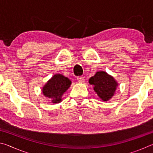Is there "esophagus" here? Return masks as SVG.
Here are the masks:
<instances>
[{
  "label": "esophagus",
  "mask_w": 153,
  "mask_h": 153,
  "mask_svg": "<svg viewBox=\"0 0 153 153\" xmlns=\"http://www.w3.org/2000/svg\"><path fill=\"white\" fill-rule=\"evenodd\" d=\"M77 82H78L79 83H83L84 82V77H77Z\"/></svg>",
  "instance_id": "obj_1"
}]
</instances>
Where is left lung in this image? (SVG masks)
Masks as SVG:
<instances>
[{
	"mask_svg": "<svg viewBox=\"0 0 153 153\" xmlns=\"http://www.w3.org/2000/svg\"><path fill=\"white\" fill-rule=\"evenodd\" d=\"M89 84L93 86V89L102 101L109 100L115 94L118 83L111 75L106 71H97L89 79Z\"/></svg>",
	"mask_w": 153,
	"mask_h": 153,
	"instance_id": "left-lung-1",
	"label": "left lung"
}]
</instances>
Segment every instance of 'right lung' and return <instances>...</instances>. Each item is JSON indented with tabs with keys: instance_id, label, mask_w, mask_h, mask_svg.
I'll list each match as a JSON object with an SVG mask.
<instances>
[{
	"instance_id": "right-lung-1",
	"label": "right lung",
	"mask_w": 153,
	"mask_h": 153,
	"mask_svg": "<svg viewBox=\"0 0 153 153\" xmlns=\"http://www.w3.org/2000/svg\"><path fill=\"white\" fill-rule=\"evenodd\" d=\"M71 81L63 75L55 74L42 87V94L45 97L51 98L53 104L62 101V96L71 86Z\"/></svg>"
}]
</instances>
